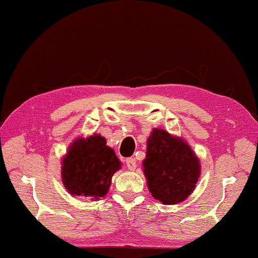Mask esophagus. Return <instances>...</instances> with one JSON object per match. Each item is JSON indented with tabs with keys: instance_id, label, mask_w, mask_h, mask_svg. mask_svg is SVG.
Returning a JSON list of instances; mask_svg holds the SVG:
<instances>
[{
	"instance_id": "1",
	"label": "esophagus",
	"mask_w": 258,
	"mask_h": 258,
	"mask_svg": "<svg viewBox=\"0 0 258 258\" xmlns=\"http://www.w3.org/2000/svg\"><path fill=\"white\" fill-rule=\"evenodd\" d=\"M125 163L130 171H134V169L137 168V161H135V159H133V158H127L125 160Z\"/></svg>"
}]
</instances>
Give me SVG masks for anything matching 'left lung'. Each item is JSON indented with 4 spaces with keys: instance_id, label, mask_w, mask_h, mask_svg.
Instances as JSON below:
<instances>
[{
    "instance_id": "left-lung-1",
    "label": "left lung",
    "mask_w": 258,
    "mask_h": 258,
    "mask_svg": "<svg viewBox=\"0 0 258 258\" xmlns=\"http://www.w3.org/2000/svg\"><path fill=\"white\" fill-rule=\"evenodd\" d=\"M142 167L151 196L163 205L184 202L202 174V164L189 143L163 128L151 131Z\"/></svg>"
}]
</instances>
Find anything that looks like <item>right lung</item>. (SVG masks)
I'll return each instance as SVG.
<instances>
[{"mask_svg":"<svg viewBox=\"0 0 258 258\" xmlns=\"http://www.w3.org/2000/svg\"><path fill=\"white\" fill-rule=\"evenodd\" d=\"M120 167V160L106 139L94 133L71 143L61 159V180L69 195L93 202L108 194L111 177Z\"/></svg>","mask_w":258,"mask_h":258,"instance_id":"1","label":"right lung"}]
</instances>
